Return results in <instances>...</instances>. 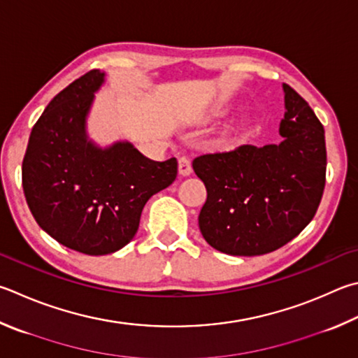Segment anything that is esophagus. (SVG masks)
<instances>
[{
	"instance_id": "obj_1",
	"label": "esophagus",
	"mask_w": 358,
	"mask_h": 358,
	"mask_svg": "<svg viewBox=\"0 0 358 358\" xmlns=\"http://www.w3.org/2000/svg\"><path fill=\"white\" fill-rule=\"evenodd\" d=\"M178 172H180V175H183V177H187V175H191V172H192L191 161L187 159L186 157H181L178 159Z\"/></svg>"
}]
</instances>
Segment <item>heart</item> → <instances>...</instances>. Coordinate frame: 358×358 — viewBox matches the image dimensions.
I'll return each mask as SVG.
<instances>
[{"label":"heart","instance_id":"obj_1","mask_svg":"<svg viewBox=\"0 0 358 358\" xmlns=\"http://www.w3.org/2000/svg\"><path fill=\"white\" fill-rule=\"evenodd\" d=\"M222 113H224V111H222Z\"/></svg>","mask_w":358,"mask_h":358}]
</instances>
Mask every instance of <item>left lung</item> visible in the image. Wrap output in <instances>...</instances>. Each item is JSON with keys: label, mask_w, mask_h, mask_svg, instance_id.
<instances>
[{"label": "left lung", "mask_w": 358, "mask_h": 358, "mask_svg": "<svg viewBox=\"0 0 358 358\" xmlns=\"http://www.w3.org/2000/svg\"><path fill=\"white\" fill-rule=\"evenodd\" d=\"M282 87L280 144L239 145L192 161L206 187L199 214L201 236L227 255L255 257L280 249L320 206L327 166L324 127L294 89Z\"/></svg>", "instance_id": "1"}]
</instances>
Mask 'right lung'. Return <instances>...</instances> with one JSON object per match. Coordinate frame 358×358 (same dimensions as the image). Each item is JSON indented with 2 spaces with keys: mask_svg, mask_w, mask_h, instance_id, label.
Wrapping results in <instances>:
<instances>
[{
  "mask_svg": "<svg viewBox=\"0 0 358 358\" xmlns=\"http://www.w3.org/2000/svg\"><path fill=\"white\" fill-rule=\"evenodd\" d=\"M106 73L90 70L61 90L32 128L23 191L36 222L57 243L86 255L125 247L155 194L177 178V159L152 161L131 142L101 147L87 117Z\"/></svg>",
  "mask_w": 358,
  "mask_h": 358,
  "instance_id": "add662e5",
  "label": "right lung"
}]
</instances>
